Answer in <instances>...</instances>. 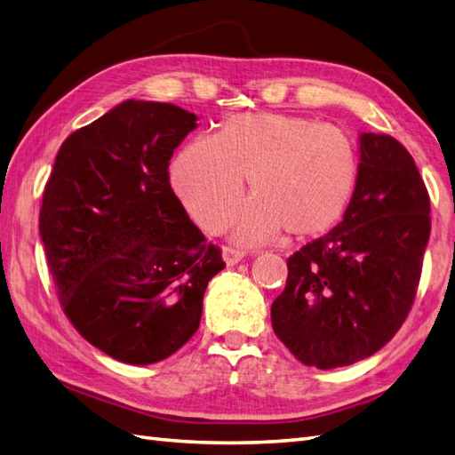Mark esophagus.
I'll use <instances>...</instances> for the list:
<instances>
[{
  "label": "esophagus",
  "mask_w": 455,
  "mask_h": 455,
  "mask_svg": "<svg viewBox=\"0 0 455 455\" xmlns=\"http://www.w3.org/2000/svg\"><path fill=\"white\" fill-rule=\"evenodd\" d=\"M245 255H247L245 251L239 249V247H226L224 249V259H226L228 265H237L239 260H243Z\"/></svg>",
  "instance_id": "obj_1"
}]
</instances>
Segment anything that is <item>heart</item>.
<instances>
[{"label":"heart","instance_id":"heart-1","mask_svg":"<svg viewBox=\"0 0 455 455\" xmlns=\"http://www.w3.org/2000/svg\"><path fill=\"white\" fill-rule=\"evenodd\" d=\"M249 177L253 200L235 221L239 239H306L325 234L355 196L358 154L335 126L306 116L245 113L214 138H195L171 164V183L200 228L226 226Z\"/></svg>","mask_w":455,"mask_h":455}]
</instances>
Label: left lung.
<instances>
[{
	"label": "left lung",
	"instance_id": "8db88e82",
	"mask_svg": "<svg viewBox=\"0 0 455 455\" xmlns=\"http://www.w3.org/2000/svg\"><path fill=\"white\" fill-rule=\"evenodd\" d=\"M428 237L430 196L415 159L395 138L362 134L342 221L288 259L286 288L270 307L276 337L319 370L371 356L415 304Z\"/></svg>",
	"mask_w": 455,
	"mask_h": 455
}]
</instances>
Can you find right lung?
Masks as SVG:
<instances>
[{
  "label": "right lung",
  "instance_id": "right-lung-1",
  "mask_svg": "<svg viewBox=\"0 0 455 455\" xmlns=\"http://www.w3.org/2000/svg\"><path fill=\"white\" fill-rule=\"evenodd\" d=\"M193 113L126 100L76 130L44 187L38 228L66 317L87 342L146 366L187 345L226 267L169 183Z\"/></svg>",
  "mask_w": 455,
  "mask_h": 455
}]
</instances>
